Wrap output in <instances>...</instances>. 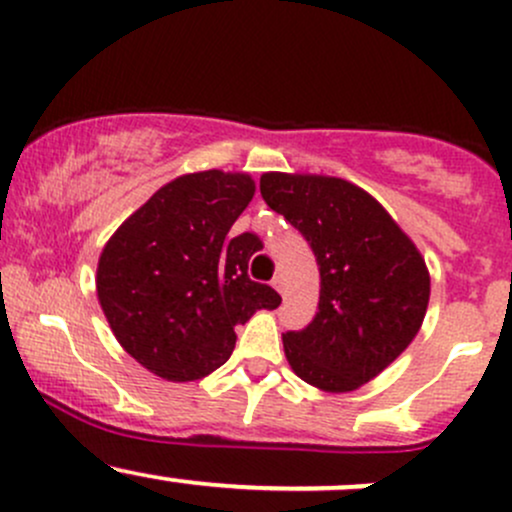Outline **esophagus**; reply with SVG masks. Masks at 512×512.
I'll list each match as a JSON object with an SVG mask.
<instances>
[{"instance_id":"obj_1","label":"esophagus","mask_w":512,"mask_h":512,"mask_svg":"<svg viewBox=\"0 0 512 512\" xmlns=\"http://www.w3.org/2000/svg\"><path fill=\"white\" fill-rule=\"evenodd\" d=\"M272 284H274V289H277L279 291V294H286V284H284V277H282V274H277V277H274L272 279Z\"/></svg>"}]
</instances>
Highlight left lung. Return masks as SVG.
<instances>
[{"mask_svg": "<svg viewBox=\"0 0 512 512\" xmlns=\"http://www.w3.org/2000/svg\"><path fill=\"white\" fill-rule=\"evenodd\" d=\"M260 192L308 240L320 272L318 313L282 335L286 359L320 391H355L418 335L428 265L389 211L347 179L265 172Z\"/></svg>", "mask_w": 512, "mask_h": 512, "instance_id": "left-lung-1", "label": "left lung"}]
</instances>
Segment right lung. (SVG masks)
<instances>
[{
    "label": "right lung",
    "mask_w": 512,
    "mask_h": 512,
    "mask_svg": "<svg viewBox=\"0 0 512 512\" xmlns=\"http://www.w3.org/2000/svg\"><path fill=\"white\" fill-rule=\"evenodd\" d=\"M255 196L245 172L182 174L126 218L97 265V296L119 345L167 381H196L228 362L235 325L282 296L247 277L260 240L230 226Z\"/></svg>",
    "instance_id": "right-lung-1"
}]
</instances>
